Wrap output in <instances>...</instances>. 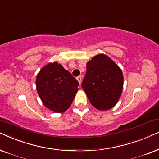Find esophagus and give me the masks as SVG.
Here are the masks:
<instances>
[{
	"label": "esophagus",
	"instance_id": "esophagus-1",
	"mask_svg": "<svg viewBox=\"0 0 159 159\" xmlns=\"http://www.w3.org/2000/svg\"><path fill=\"white\" fill-rule=\"evenodd\" d=\"M76 78H77L78 81L79 82V84H81V81H82V78H81V75H80V76H78V77Z\"/></svg>",
	"mask_w": 159,
	"mask_h": 159
}]
</instances>
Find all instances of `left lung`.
I'll list each match as a JSON object with an SVG mask.
<instances>
[{
    "mask_svg": "<svg viewBox=\"0 0 159 159\" xmlns=\"http://www.w3.org/2000/svg\"><path fill=\"white\" fill-rule=\"evenodd\" d=\"M123 84L121 70L106 55H97L86 64L81 86L97 109L107 111L115 106L121 94Z\"/></svg>",
    "mask_w": 159,
    "mask_h": 159,
    "instance_id": "1",
    "label": "left lung"
}]
</instances>
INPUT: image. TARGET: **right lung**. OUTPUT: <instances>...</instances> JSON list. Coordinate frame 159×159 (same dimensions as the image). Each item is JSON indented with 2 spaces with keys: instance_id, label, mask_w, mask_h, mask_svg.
I'll return each instance as SVG.
<instances>
[{
  "instance_id": "right-lung-1",
  "label": "right lung",
  "mask_w": 159,
  "mask_h": 159,
  "mask_svg": "<svg viewBox=\"0 0 159 159\" xmlns=\"http://www.w3.org/2000/svg\"><path fill=\"white\" fill-rule=\"evenodd\" d=\"M79 83L57 62L49 63L38 74L36 89L43 105L55 113L66 111L73 102Z\"/></svg>"
}]
</instances>
